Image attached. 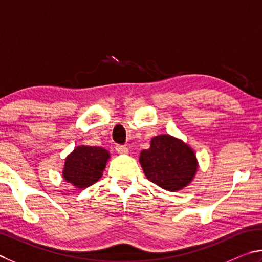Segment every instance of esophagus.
I'll use <instances>...</instances> for the list:
<instances>
[{
  "mask_svg": "<svg viewBox=\"0 0 262 262\" xmlns=\"http://www.w3.org/2000/svg\"><path fill=\"white\" fill-rule=\"evenodd\" d=\"M116 152L118 154H122V155H125L128 153V148L125 147V146H122V145H117L116 146Z\"/></svg>",
  "mask_w": 262,
  "mask_h": 262,
  "instance_id": "1",
  "label": "esophagus"
}]
</instances>
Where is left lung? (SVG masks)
<instances>
[{"instance_id":"obj_1","label":"left lung","mask_w":262,"mask_h":262,"mask_svg":"<svg viewBox=\"0 0 262 262\" xmlns=\"http://www.w3.org/2000/svg\"><path fill=\"white\" fill-rule=\"evenodd\" d=\"M139 162L148 181L170 192L189 185L199 167L194 150L170 135L152 138L150 147L140 153Z\"/></svg>"}]
</instances>
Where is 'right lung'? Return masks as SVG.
<instances>
[{"label":"right lung","instance_id":"right-lung-1","mask_svg":"<svg viewBox=\"0 0 262 262\" xmlns=\"http://www.w3.org/2000/svg\"><path fill=\"white\" fill-rule=\"evenodd\" d=\"M110 159L107 149L96 146H78L66 158L62 177L77 189H86L102 176Z\"/></svg>","mask_w":262,"mask_h":262}]
</instances>
